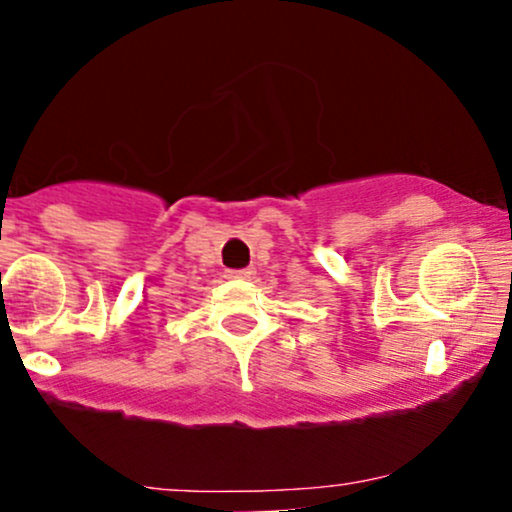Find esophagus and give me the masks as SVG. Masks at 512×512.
Masks as SVG:
<instances>
[{
    "label": "esophagus",
    "instance_id": "34e87169",
    "mask_svg": "<svg viewBox=\"0 0 512 512\" xmlns=\"http://www.w3.org/2000/svg\"><path fill=\"white\" fill-rule=\"evenodd\" d=\"M252 269H226V279H250Z\"/></svg>",
    "mask_w": 512,
    "mask_h": 512
}]
</instances>
